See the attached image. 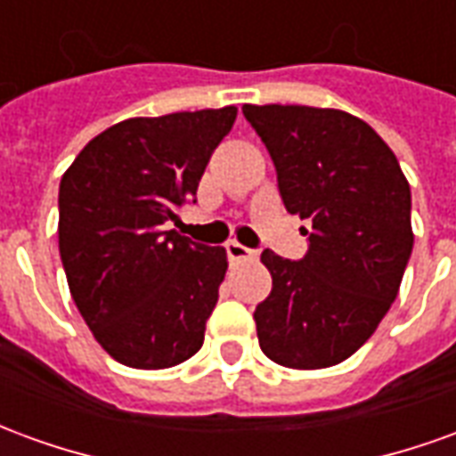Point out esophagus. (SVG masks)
<instances>
[{
  "label": "esophagus",
  "mask_w": 456,
  "mask_h": 456,
  "mask_svg": "<svg viewBox=\"0 0 456 456\" xmlns=\"http://www.w3.org/2000/svg\"><path fill=\"white\" fill-rule=\"evenodd\" d=\"M227 256L229 261H247V258H256V251L254 248L244 247L239 241H227Z\"/></svg>",
  "instance_id": "obj_1"
}]
</instances>
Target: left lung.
I'll use <instances>...</instances> for the list:
<instances>
[{"instance_id": "1", "label": "left lung", "mask_w": 456, "mask_h": 456, "mask_svg": "<svg viewBox=\"0 0 456 456\" xmlns=\"http://www.w3.org/2000/svg\"><path fill=\"white\" fill-rule=\"evenodd\" d=\"M276 166L278 192L305 219L307 254H261L273 288L254 310L261 352L288 369L349 359L388 313L412 251L411 185L386 141L352 114L244 104Z\"/></svg>"}]
</instances>
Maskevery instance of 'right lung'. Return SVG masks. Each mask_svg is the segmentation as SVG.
<instances>
[{"instance_id": "add662e5", "label": "right lung", "mask_w": 456, "mask_h": 456, "mask_svg": "<svg viewBox=\"0 0 456 456\" xmlns=\"http://www.w3.org/2000/svg\"><path fill=\"white\" fill-rule=\"evenodd\" d=\"M237 107L136 117L85 146L58 190V247L80 315L112 359L168 369L205 342L227 273L224 247L166 222L198 202L212 151Z\"/></svg>"}]
</instances>
